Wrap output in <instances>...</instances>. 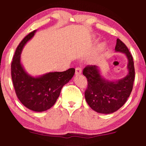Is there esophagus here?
Segmentation results:
<instances>
[{
	"mask_svg": "<svg viewBox=\"0 0 146 146\" xmlns=\"http://www.w3.org/2000/svg\"><path fill=\"white\" fill-rule=\"evenodd\" d=\"M81 73H82V70H81L80 68H79V67L76 68L75 74L76 75H80V74H81Z\"/></svg>",
	"mask_w": 146,
	"mask_h": 146,
	"instance_id": "1",
	"label": "esophagus"
}]
</instances>
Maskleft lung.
<instances>
[{
	"label": "left lung",
	"mask_w": 146,
	"mask_h": 146,
	"mask_svg": "<svg viewBox=\"0 0 146 146\" xmlns=\"http://www.w3.org/2000/svg\"><path fill=\"white\" fill-rule=\"evenodd\" d=\"M115 50L124 53L128 59L129 73L123 79L117 82L106 80L95 65H88L83 70V74L88 81L84 94L86 100L92 109L98 113L106 114L117 111L125 103L132 91L135 78L132 56L126 45L119 38Z\"/></svg>",
	"instance_id": "1"
}]
</instances>
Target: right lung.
Returning <instances> with one entry per match:
<instances>
[{
	"label": "right lung",
	"instance_id": "right-lung-1",
	"mask_svg": "<svg viewBox=\"0 0 146 146\" xmlns=\"http://www.w3.org/2000/svg\"><path fill=\"white\" fill-rule=\"evenodd\" d=\"M35 32L26 36L17 48L11 63V76L16 94L21 102L33 111H44L56 103L62 88L73 77L75 69L50 72L37 78L28 74L21 64V54Z\"/></svg>",
	"mask_w": 146,
	"mask_h": 146
}]
</instances>
